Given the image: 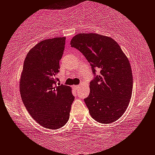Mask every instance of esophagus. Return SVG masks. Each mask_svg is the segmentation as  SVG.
Instances as JSON below:
<instances>
[{"label": "esophagus", "mask_w": 155, "mask_h": 155, "mask_svg": "<svg viewBox=\"0 0 155 155\" xmlns=\"http://www.w3.org/2000/svg\"><path fill=\"white\" fill-rule=\"evenodd\" d=\"M74 88H75V89H78V88H80V87H81V85H74Z\"/></svg>", "instance_id": "34e87169"}]
</instances>
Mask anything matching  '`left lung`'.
<instances>
[{
  "label": "left lung",
  "mask_w": 155,
  "mask_h": 155,
  "mask_svg": "<svg viewBox=\"0 0 155 155\" xmlns=\"http://www.w3.org/2000/svg\"><path fill=\"white\" fill-rule=\"evenodd\" d=\"M70 45L83 53L94 74L91 92L84 99L90 114L102 124L116 121L126 111L132 94V72L127 56L115 40L98 34H78Z\"/></svg>",
  "instance_id": "left-lung-1"
}]
</instances>
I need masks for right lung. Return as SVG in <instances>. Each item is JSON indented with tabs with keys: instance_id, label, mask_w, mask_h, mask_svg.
Returning a JSON list of instances; mask_svg holds the SVG:
<instances>
[{
	"instance_id": "1",
	"label": "right lung",
	"mask_w": 155,
	"mask_h": 155,
	"mask_svg": "<svg viewBox=\"0 0 155 155\" xmlns=\"http://www.w3.org/2000/svg\"><path fill=\"white\" fill-rule=\"evenodd\" d=\"M65 39H45L34 46L25 58L21 76V96L26 110L49 129L65 125L74 99L71 87L60 85L57 78Z\"/></svg>"
}]
</instances>
